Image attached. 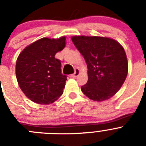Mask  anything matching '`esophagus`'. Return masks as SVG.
Returning <instances> with one entry per match:
<instances>
[{
  "mask_svg": "<svg viewBox=\"0 0 146 146\" xmlns=\"http://www.w3.org/2000/svg\"><path fill=\"white\" fill-rule=\"evenodd\" d=\"M79 74H80L79 69H75V72H74V74L71 75V77H73V78H75V77H77V76L79 75Z\"/></svg>",
  "mask_w": 146,
  "mask_h": 146,
  "instance_id": "esophagus-1",
  "label": "esophagus"
}]
</instances>
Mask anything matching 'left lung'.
Segmentation results:
<instances>
[{
	"label": "left lung",
	"mask_w": 146,
	"mask_h": 146,
	"mask_svg": "<svg viewBox=\"0 0 146 146\" xmlns=\"http://www.w3.org/2000/svg\"><path fill=\"white\" fill-rule=\"evenodd\" d=\"M72 41L87 64L88 80L81 87L82 93L96 102L113 97L128 74V60L123 47L108 37L74 36Z\"/></svg>",
	"instance_id": "left-lung-1"
}]
</instances>
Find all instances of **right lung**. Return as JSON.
Returning a JSON list of instances; mask_svg holds the SVG:
<instances>
[{
    "instance_id": "right-lung-1",
    "label": "right lung",
    "mask_w": 146,
    "mask_h": 146,
    "mask_svg": "<svg viewBox=\"0 0 146 146\" xmlns=\"http://www.w3.org/2000/svg\"><path fill=\"white\" fill-rule=\"evenodd\" d=\"M66 46V37H44L27 46L16 62L18 85L33 102L48 104L64 92L66 76L61 74L60 61L55 54Z\"/></svg>"
}]
</instances>
